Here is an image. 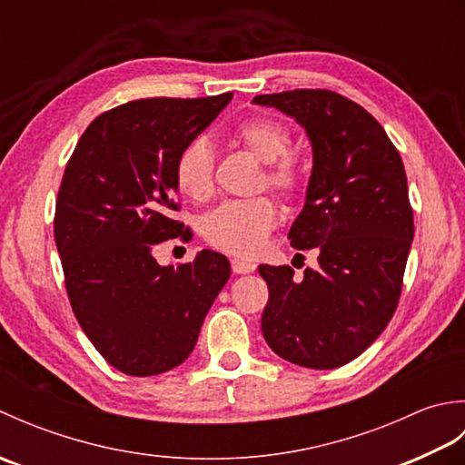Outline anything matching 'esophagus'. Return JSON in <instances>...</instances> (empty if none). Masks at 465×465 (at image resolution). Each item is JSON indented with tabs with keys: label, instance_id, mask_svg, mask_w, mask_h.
<instances>
[{
	"label": "esophagus",
	"instance_id": "esophagus-1",
	"mask_svg": "<svg viewBox=\"0 0 465 465\" xmlns=\"http://www.w3.org/2000/svg\"><path fill=\"white\" fill-rule=\"evenodd\" d=\"M232 270L233 273H252L255 272V263L245 260H232Z\"/></svg>",
	"mask_w": 465,
	"mask_h": 465
}]
</instances>
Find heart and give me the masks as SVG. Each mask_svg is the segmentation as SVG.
Returning a JSON list of instances; mask_svg holds the SVG:
<instances>
[{"label":"heart","mask_w":465,"mask_h":465,"mask_svg":"<svg viewBox=\"0 0 465 465\" xmlns=\"http://www.w3.org/2000/svg\"><path fill=\"white\" fill-rule=\"evenodd\" d=\"M233 142L243 145L265 163V183L283 197H292L302 185L300 167L288 152V127L270 117H252L233 127ZM213 152L203 140L187 143L175 160V183L193 202H205L213 193ZM278 222V212L268 197L225 202L203 220V238L233 255H255Z\"/></svg>","instance_id":"b5f03b06"}]
</instances>
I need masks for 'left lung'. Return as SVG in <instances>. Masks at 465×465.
I'll list each match as a JSON object with an SVG mask.
<instances>
[{
    "mask_svg": "<svg viewBox=\"0 0 465 465\" xmlns=\"http://www.w3.org/2000/svg\"><path fill=\"white\" fill-rule=\"evenodd\" d=\"M298 122L312 143V175L290 227L295 250H318V270L260 265L270 300L262 331L302 368L333 370L380 338L398 308L413 242L401 157L373 115L328 90L253 97Z\"/></svg>",
    "mask_w": 465,
    "mask_h": 465,
    "instance_id": "8db88e82",
    "label": "left lung"
}]
</instances>
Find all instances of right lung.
I'll use <instances>...</instances> for the list:
<instances>
[{
  "label": "right lung",
  "mask_w": 465,
  "mask_h": 465,
  "mask_svg": "<svg viewBox=\"0 0 465 465\" xmlns=\"http://www.w3.org/2000/svg\"><path fill=\"white\" fill-rule=\"evenodd\" d=\"M233 94L153 97L114 107L90 124L67 162L55 203V245L82 330L127 375L163 373L187 360L217 293L225 255L160 265L157 243L185 238L172 220L175 160Z\"/></svg>",
  "instance_id": "obj_1"
}]
</instances>
